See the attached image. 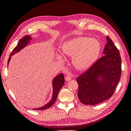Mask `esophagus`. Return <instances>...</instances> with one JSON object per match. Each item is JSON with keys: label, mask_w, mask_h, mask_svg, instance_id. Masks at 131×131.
<instances>
[{"label": "esophagus", "mask_w": 131, "mask_h": 131, "mask_svg": "<svg viewBox=\"0 0 131 131\" xmlns=\"http://www.w3.org/2000/svg\"><path fill=\"white\" fill-rule=\"evenodd\" d=\"M65 79H66V80L67 81H69L71 80V79H72V77H71L70 75H67L65 78Z\"/></svg>", "instance_id": "1"}]
</instances>
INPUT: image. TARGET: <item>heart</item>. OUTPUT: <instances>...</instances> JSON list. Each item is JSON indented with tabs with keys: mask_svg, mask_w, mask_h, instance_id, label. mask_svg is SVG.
Instances as JSON below:
<instances>
[{
	"mask_svg": "<svg viewBox=\"0 0 131 131\" xmlns=\"http://www.w3.org/2000/svg\"><path fill=\"white\" fill-rule=\"evenodd\" d=\"M100 43L93 38L79 37L63 43L62 52L67 56H73L75 68L80 70L88 69L97 57L100 52ZM62 60L61 56H58Z\"/></svg>",
	"mask_w": 131,
	"mask_h": 131,
	"instance_id": "1",
	"label": "heart"
}]
</instances>
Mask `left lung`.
Returning a JSON list of instances; mask_svg holds the SVG:
<instances>
[{"label":"left lung","mask_w":131,"mask_h":131,"mask_svg":"<svg viewBox=\"0 0 131 131\" xmlns=\"http://www.w3.org/2000/svg\"><path fill=\"white\" fill-rule=\"evenodd\" d=\"M107 43L101 58L77 78L78 97L82 103L94 105L112 97L120 81L121 59L113 41L106 37Z\"/></svg>","instance_id":"8db88e82"}]
</instances>
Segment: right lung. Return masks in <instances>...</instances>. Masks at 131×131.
I'll use <instances>...</instances> for the list:
<instances>
[{
    "label": "right lung",
    "instance_id": "1",
    "mask_svg": "<svg viewBox=\"0 0 131 131\" xmlns=\"http://www.w3.org/2000/svg\"><path fill=\"white\" fill-rule=\"evenodd\" d=\"M31 37L29 35H26L22 39L19 40L17 45L16 46L14 49L12 51L10 55V57L8 59V61H7V64H9V62L11 58V56L15 54V53H17L19 52V51H21L22 49L26 47L27 44H28V43L30 42V40H31ZM64 84V75L62 73L59 74L57 75V77H55L52 81V86H53V95L52 99H51V101L48 103L46 104V105H43L40 108H33V110H43L48 109L52 106L54 102H56L57 98L58 96V94L59 93V91L60 89L62 88L63 85Z\"/></svg>",
    "mask_w": 131,
    "mask_h": 131
}]
</instances>
